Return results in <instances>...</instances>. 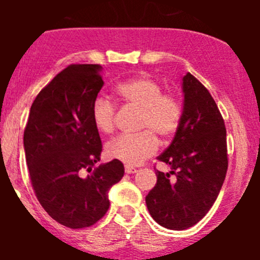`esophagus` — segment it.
Listing matches in <instances>:
<instances>
[{
	"label": "esophagus",
	"instance_id": "esophagus-1",
	"mask_svg": "<svg viewBox=\"0 0 260 260\" xmlns=\"http://www.w3.org/2000/svg\"><path fill=\"white\" fill-rule=\"evenodd\" d=\"M125 172L127 174H133V173H137V169H135V168H133V167H128V165H126L125 167Z\"/></svg>",
	"mask_w": 260,
	"mask_h": 260
}]
</instances>
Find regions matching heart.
I'll return each instance as SVG.
<instances>
[{
	"label": "heart",
	"instance_id": "b5f03b06",
	"mask_svg": "<svg viewBox=\"0 0 260 260\" xmlns=\"http://www.w3.org/2000/svg\"><path fill=\"white\" fill-rule=\"evenodd\" d=\"M117 95L126 107L141 110L139 130H150L138 135H121L107 144V155L127 165H138L157 151V139L167 141L181 125L182 108L174 96L162 93L161 86L148 77H137L119 83ZM114 105L104 98L92 104L91 117L100 133H110L114 127ZM151 131L153 132L150 133Z\"/></svg>",
	"mask_w": 260,
	"mask_h": 260
}]
</instances>
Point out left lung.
Wrapping results in <instances>:
<instances>
[{
	"instance_id": "8db88e82",
	"label": "left lung",
	"mask_w": 260,
	"mask_h": 260,
	"mask_svg": "<svg viewBox=\"0 0 260 260\" xmlns=\"http://www.w3.org/2000/svg\"><path fill=\"white\" fill-rule=\"evenodd\" d=\"M182 118L173 141L157 156L171 167L157 172V182L146 197L157 224L183 231L203 219L215 203L228 169L224 119L208 89L190 73L182 78Z\"/></svg>"
}]
</instances>
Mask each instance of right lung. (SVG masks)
<instances>
[{
	"label": "right lung",
	"instance_id": "1",
	"mask_svg": "<svg viewBox=\"0 0 260 260\" xmlns=\"http://www.w3.org/2000/svg\"><path fill=\"white\" fill-rule=\"evenodd\" d=\"M102 70L100 65H70L57 74L32 103L23 137L38 201L71 229L102 219L109 189L125 173L118 160L96 167L103 146L91 110L104 86Z\"/></svg>",
	"mask_w": 260,
	"mask_h": 260
}]
</instances>
